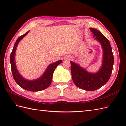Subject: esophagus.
<instances>
[{
    "instance_id": "34e87169",
    "label": "esophagus",
    "mask_w": 126,
    "mask_h": 126,
    "mask_svg": "<svg viewBox=\"0 0 126 126\" xmlns=\"http://www.w3.org/2000/svg\"><path fill=\"white\" fill-rule=\"evenodd\" d=\"M71 57L70 56H65L64 57V59H71Z\"/></svg>"
}]
</instances>
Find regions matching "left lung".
<instances>
[{"instance_id":"obj_1","label":"left lung","mask_w":126,"mask_h":126,"mask_svg":"<svg viewBox=\"0 0 126 126\" xmlns=\"http://www.w3.org/2000/svg\"><path fill=\"white\" fill-rule=\"evenodd\" d=\"M94 34V40L98 41L102 49V64L99 71L90 72L79 64L70 62L72 79L76 86L88 91L101 88L107 83L111 75L114 64V56L111 46L108 39L97 29L89 28Z\"/></svg>"}]
</instances>
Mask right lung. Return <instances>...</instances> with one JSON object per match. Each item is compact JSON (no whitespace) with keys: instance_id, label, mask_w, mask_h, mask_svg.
<instances>
[{"instance_id":"right-lung-1","label":"right lung","mask_w":126,"mask_h":126,"mask_svg":"<svg viewBox=\"0 0 126 126\" xmlns=\"http://www.w3.org/2000/svg\"><path fill=\"white\" fill-rule=\"evenodd\" d=\"M28 31L26 33L19 37L16 41L13 47L12 51L10 55V63L11 71L13 79L23 89L31 92H38L47 88L51 85L53 78V75L55 69L62 62V60L53 63L48 65L44 73L39 78L30 80L24 78L19 73L16 63V52L17 47L20 41L29 32Z\"/></svg>"}]
</instances>
